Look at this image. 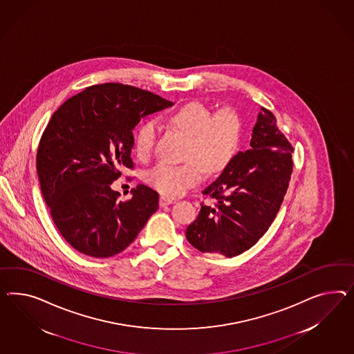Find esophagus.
Here are the masks:
<instances>
[{
	"label": "esophagus",
	"mask_w": 354,
	"mask_h": 354,
	"mask_svg": "<svg viewBox=\"0 0 354 354\" xmlns=\"http://www.w3.org/2000/svg\"><path fill=\"white\" fill-rule=\"evenodd\" d=\"M174 203V200L172 198H169V197H165L162 196L161 198H160V206H167V205H171Z\"/></svg>",
	"instance_id": "34e87169"
}]
</instances>
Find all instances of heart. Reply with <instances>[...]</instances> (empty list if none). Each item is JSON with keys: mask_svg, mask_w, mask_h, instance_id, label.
Segmentation results:
<instances>
[{"mask_svg": "<svg viewBox=\"0 0 354 354\" xmlns=\"http://www.w3.org/2000/svg\"><path fill=\"white\" fill-rule=\"evenodd\" d=\"M171 124L189 135L185 162H161L147 174V180L156 191L167 197H178L197 185L209 172L225 169L239 151L242 124L239 115L223 108L212 115L200 102H189L170 115ZM157 136L153 121L144 122L135 135L134 151L138 158L151 156Z\"/></svg>", "mask_w": 354, "mask_h": 354, "instance_id": "obj_1", "label": "heart"}]
</instances>
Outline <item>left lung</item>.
Returning <instances> with one entry per match:
<instances>
[{
    "label": "left lung",
    "mask_w": 354,
    "mask_h": 354,
    "mask_svg": "<svg viewBox=\"0 0 354 354\" xmlns=\"http://www.w3.org/2000/svg\"><path fill=\"white\" fill-rule=\"evenodd\" d=\"M292 147L274 115L259 112L250 149L239 152L215 182L203 189L214 205L201 210L185 237L202 252L233 258L251 249L276 218L292 172Z\"/></svg>",
    "instance_id": "1"
}]
</instances>
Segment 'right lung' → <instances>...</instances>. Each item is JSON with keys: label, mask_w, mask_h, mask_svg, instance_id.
Returning a JSON list of instances; mask_svg holds the SVG:
<instances>
[{"label": "right lung", "mask_w": 354, "mask_h": 354, "mask_svg": "<svg viewBox=\"0 0 354 354\" xmlns=\"http://www.w3.org/2000/svg\"><path fill=\"white\" fill-rule=\"evenodd\" d=\"M171 102L138 87H87L57 108L37 151V174L51 218L68 243L91 258L124 251L158 210V193L139 184L118 201L111 184L133 169V130Z\"/></svg>", "instance_id": "1"}]
</instances>
